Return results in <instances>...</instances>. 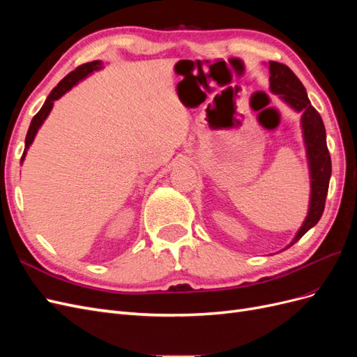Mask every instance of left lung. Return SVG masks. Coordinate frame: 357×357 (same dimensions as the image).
Wrapping results in <instances>:
<instances>
[{
    "label": "left lung",
    "instance_id": "8db88e82",
    "mask_svg": "<svg viewBox=\"0 0 357 357\" xmlns=\"http://www.w3.org/2000/svg\"><path fill=\"white\" fill-rule=\"evenodd\" d=\"M269 70V89L278 95L289 107L301 113V128L304 144L307 150L308 169H310V205L308 214L296 232L295 238L287 245H294L302 235L307 234L312 226H316L320 220L323 210H325L326 195L331 180V156L326 146V131L323 125L319 112L311 105L304 84L296 77L284 63L271 61L268 66ZM286 247V248H287Z\"/></svg>",
    "mask_w": 357,
    "mask_h": 357
}]
</instances>
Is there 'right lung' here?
<instances>
[{
	"mask_svg": "<svg viewBox=\"0 0 357 357\" xmlns=\"http://www.w3.org/2000/svg\"><path fill=\"white\" fill-rule=\"evenodd\" d=\"M102 68V62L101 61H92V62H88V63H83V66L75 68L73 73H70L67 77H63L56 88H53V91L49 93L47 100L45 101V104H43V107L40 109V112L32 117L31 121V125H29V129L26 132V138H25V150H24V155H22V159H20V164H22L24 159H25V155H26V150L29 149V146L32 144V142H34V138L38 132L40 126L43 125V122L46 121L47 116L50 114L52 109H53V102H55L56 100H59L62 95H66L68 91H71L73 86L77 84L80 80L88 77L89 74H92L93 71H98Z\"/></svg>",
	"mask_w": 357,
	"mask_h": 357,
	"instance_id": "right-lung-1",
	"label": "right lung"
}]
</instances>
